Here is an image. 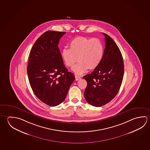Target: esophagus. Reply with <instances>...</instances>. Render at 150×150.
<instances>
[{
  "label": "esophagus",
  "mask_w": 150,
  "mask_h": 150,
  "mask_svg": "<svg viewBox=\"0 0 150 150\" xmlns=\"http://www.w3.org/2000/svg\"><path fill=\"white\" fill-rule=\"evenodd\" d=\"M81 79V77H79V76H77V75H75V80L76 81H79V79Z\"/></svg>",
  "instance_id": "34e87169"
}]
</instances>
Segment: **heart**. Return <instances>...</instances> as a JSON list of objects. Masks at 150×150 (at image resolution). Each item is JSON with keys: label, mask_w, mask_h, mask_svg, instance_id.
Masks as SVG:
<instances>
[{"label": "heart", "mask_w": 150, "mask_h": 150, "mask_svg": "<svg viewBox=\"0 0 150 150\" xmlns=\"http://www.w3.org/2000/svg\"><path fill=\"white\" fill-rule=\"evenodd\" d=\"M69 49L65 48L61 56L66 66L71 67L77 61L79 63L73 67L76 75L84 74L87 71L97 68L102 60L104 46L98 38L76 37L69 42Z\"/></svg>", "instance_id": "obj_1"}]
</instances>
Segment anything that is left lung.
<instances>
[{
  "label": "left lung",
  "mask_w": 150,
  "mask_h": 150,
  "mask_svg": "<svg viewBox=\"0 0 150 150\" xmlns=\"http://www.w3.org/2000/svg\"><path fill=\"white\" fill-rule=\"evenodd\" d=\"M102 60L91 74L84 76L87 86L84 97L89 104L100 107L110 102L118 93L123 78L124 62L121 51L113 39L105 33Z\"/></svg>",
  "instance_id": "left-lung-1"
}]
</instances>
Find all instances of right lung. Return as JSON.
Returning a JSON list of instances; mask_svg holds the SVG:
<instances>
[{
    "label": "right lung",
    "instance_id": "add662e5",
    "mask_svg": "<svg viewBox=\"0 0 150 150\" xmlns=\"http://www.w3.org/2000/svg\"><path fill=\"white\" fill-rule=\"evenodd\" d=\"M66 32L49 30L35 42L27 67L29 83L36 97L50 106L66 98L75 80L74 74L64 65L58 43Z\"/></svg>",
    "mask_w": 150,
    "mask_h": 150
}]
</instances>
